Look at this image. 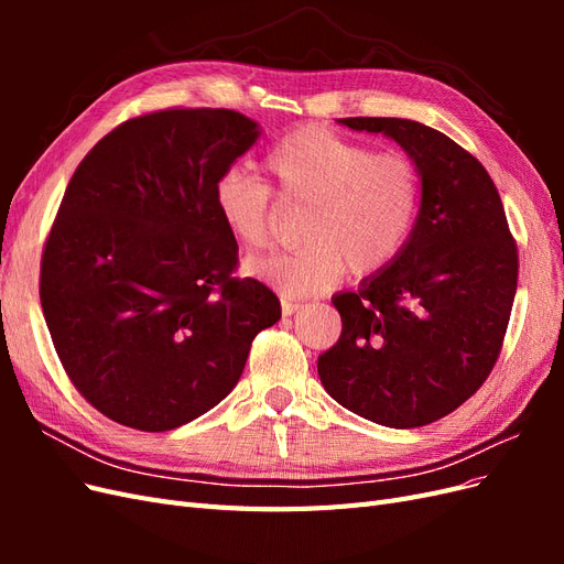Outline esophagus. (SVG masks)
<instances>
[{
    "label": "esophagus",
    "instance_id": "34e87169",
    "mask_svg": "<svg viewBox=\"0 0 564 564\" xmlns=\"http://www.w3.org/2000/svg\"><path fill=\"white\" fill-rule=\"evenodd\" d=\"M303 308V303H299V301H292V299H282V315H294L296 311H301Z\"/></svg>",
    "mask_w": 564,
    "mask_h": 564
}]
</instances>
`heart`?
I'll return each mask as SVG.
<instances>
[{
  "label": "heart",
  "mask_w": 564,
  "mask_h": 564,
  "mask_svg": "<svg viewBox=\"0 0 564 564\" xmlns=\"http://www.w3.org/2000/svg\"><path fill=\"white\" fill-rule=\"evenodd\" d=\"M282 204L308 207L294 253H263L249 275L284 296H313L352 275L381 272L402 253L421 209V176L398 150L373 152L327 127L308 124L280 139L263 160ZM270 187L247 166H230L214 185L220 226L245 249L270 237Z\"/></svg>",
  "instance_id": "1"
}]
</instances>
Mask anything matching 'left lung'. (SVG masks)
Instances as JSON below:
<instances>
[{
	"mask_svg": "<svg viewBox=\"0 0 564 564\" xmlns=\"http://www.w3.org/2000/svg\"><path fill=\"white\" fill-rule=\"evenodd\" d=\"M338 124L383 133L414 160L421 209L398 259L332 299L344 329L317 373L352 414L419 429L489 377L518 289V247L487 169L449 135L400 117Z\"/></svg>",
	"mask_w": 564,
	"mask_h": 564,
	"instance_id": "1",
	"label": "left lung"
}]
</instances>
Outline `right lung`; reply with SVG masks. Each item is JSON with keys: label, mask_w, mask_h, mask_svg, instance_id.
Here are the masks:
<instances>
[{"label": "right lung", "mask_w": 564, "mask_h": 564, "mask_svg": "<svg viewBox=\"0 0 564 564\" xmlns=\"http://www.w3.org/2000/svg\"><path fill=\"white\" fill-rule=\"evenodd\" d=\"M259 135L235 110H160L100 139L67 183L40 299L67 377L108 419L162 433L207 414L280 319L265 284L232 278L214 207Z\"/></svg>", "instance_id": "add662e5"}]
</instances>
